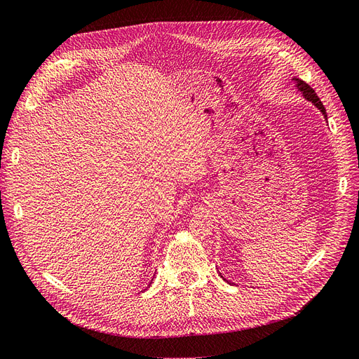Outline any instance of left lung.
Here are the masks:
<instances>
[{
    "label": "left lung",
    "instance_id": "8db88e82",
    "mask_svg": "<svg viewBox=\"0 0 359 359\" xmlns=\"http://www.w3.org/2000/svg\"><path fill=\"white\" fill-rule=\"evenodd\" d=\"M295 82H297V85H298V88L302 91L304 97H306V99L310 100L311 103L316 104V106L319 107V109H320V112L325 115V118H327V111H325V107H323L320 99L316 95V93H314V90L311 88V86H310L309 83L304 82L302 79H295Z\"/></svg>",
    "mask_w": 359,
    "mask_h": 359
}]
</instances>
